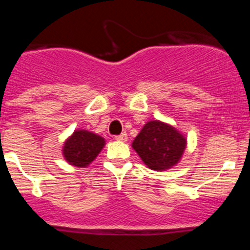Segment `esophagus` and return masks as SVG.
Returning a JSON list of instances; mask_svg holds the SVG:
<instances>
[{
  "mask_svg": "<svg viewBox=\"0 0 250 250\" xmlns=\"http://www.w3.org/2000/svg\"><path fill=\"white\" fill-rule=\"evenodd\" d=\"M115 140L126 141L127 140V134H126V132H123V134H120V135H116V136H115Z\"/></svg>",
  "mask_w": 250,
  "mask_h": 250,
  "instance_id": "1",
  "label": "esophagus"
}]
</instances>
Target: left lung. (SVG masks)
Returning <instances> with one entry per match:
<instances>
[{"instance_id":"1","label":"left lung","mask_w":250,"mask_h":250,"mask_svg":"<svg viewBox=\"0 0 250 250\" xmlns=\"http://www.w3.org/2000/svg\"><path fill=\"white\" fill-rule=\"evenodd\" d=\"M187 146V139L171 125L149 121L139 132L132 147L151 170L163 171L176 165Z\"/></svg>"}]
</instances>
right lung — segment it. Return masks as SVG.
Listing matches in <instances>:
<instances>
[{"instance_id": "obj_1", "label": "right lung", "mask_w": 250, "mask_h": 250, "mask_svg": "<svg viewBox=\"0 0 250 250\" xmlns=\"http://www.w3.org/2000/svg\"><path fill=\"white\" fill-rule=\"evenodd\" d=\"M105 145V139L86 130H76L63 144V158L68 164L86 167Z\"/></svg>"}]
</instances>
